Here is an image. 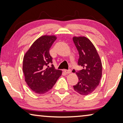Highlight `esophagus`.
<instances>
[{
  "label": "esophagus",
  "instance_id": "1",
  "mask_svg": "<svg viewBox=\"0 0 123 123\" xmlns=\"http://www.w3.org/2000/svg\"><path fill=\"white\" fill-rule=\"evenodd\" d=\"M64 72L66 74H69V73H70V72H71V70H70V69H68V70L64 69Z\"/></svg>",
  "mask_w": 123,
  "mask_h": 123
}]
</instances>
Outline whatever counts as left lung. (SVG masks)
I'll use <instances>...</instances> for the list:
<instances>
[{"label": "left lung", "mask_w": 123, "mask_h": 123, "mask_svg": "<svg viewBox=\"0 0 123 123\" xmlns=\"http://www.w3.org/2000/svg\"><path fill=\"white\" fill-rule=\"evenodd\" d=\"M73 42L79 53L78 65L83 69L76 72L78 82L74 90L82 95L93 92L102 76V63L95 47L85 37H74Z\"/></svg>", "instance_id": "1"}]
</instances>
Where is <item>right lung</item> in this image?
Segmentation results:
<instances>
[{"instance_id":"obj_1","label":"right lung","mask_w":123,"mask_h":123,"mask_svg":"<svg viewBox=\"0 0 123 123\" xmlns=\"http://www.w3.org/2000/svg\"><path fill=\"white\" fill-rule=\"evenodd\" d=\"M56 39L54 36L40 37L33 43L23 58L25 81L36 93L48 92L62 75V70L55 69L52 64L53 58L49 53L50 49Z\"/></svg>"}]
</instances>
